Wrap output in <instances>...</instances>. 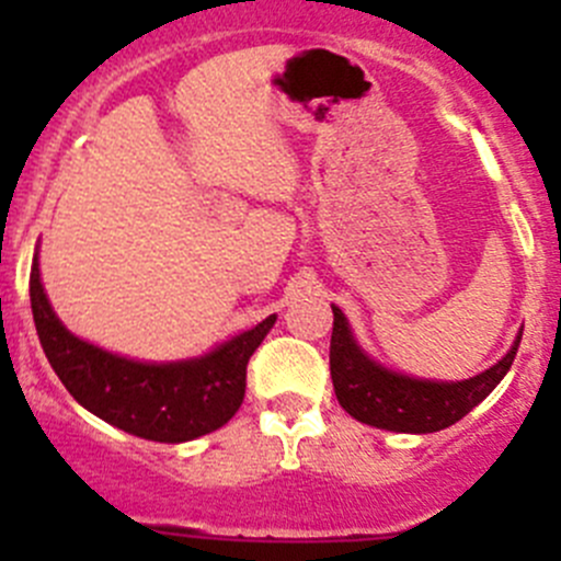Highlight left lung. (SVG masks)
<instances>
[{
  "label": "left lung",
  "mask_w": 561,
  "mask_h": 561,
  "mask_svg": "<svg viewBox=\"0 0 561 561\" xmlns=\"http://www.w3.org/2000/svg\"><path fill=\"white\" fill-rule=\"evenodd\" d=\"M333 309L331 380L336 399L355 421L404 434H432L454 426L500 386L522 344V331L502 360L461 382L415 380L375 364L355 342L342 309Z\"/></svg>",
  "instance_id": "obj_1"
}]
</instances>
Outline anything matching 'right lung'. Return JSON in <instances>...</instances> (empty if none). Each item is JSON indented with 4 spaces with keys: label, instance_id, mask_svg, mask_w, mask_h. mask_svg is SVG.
Here are the masks:
<instances>
[{
    "label": "right lung",
    "instance_id": "add662e5",
    "mask_svg": "<svg viewBox=\"0 0 561 561\" xmlns=\"http://www.w3.org/2000/svg\"><path fill=\"white\" fill-rule=\"evenodd\" d=\"M30 298L45 358L72 399L111 426L154 443H186L225 426L244 401L249 358L276 322V314L265 317L203 358L144 364L72 336L50 309L37 257Z\"/></svg>",
    "mask_w": 561,
    "mask_h": 561
}]
</instances>
